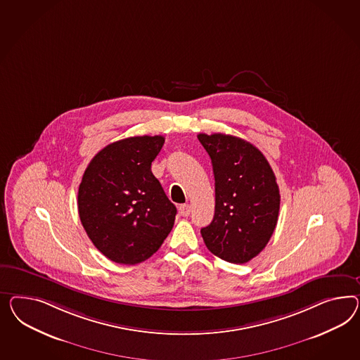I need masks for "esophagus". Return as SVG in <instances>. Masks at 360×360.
Segmentation results:
<instances>
[{
    "label": "esophagus",
    "instance_id": "esophagus-1",
    "mask_svg": "<svg viewBox=\"0 0 360 360\" xmlns=\"http://www.w3.org/2000/svg\"><path fill=\"white\" fill-rule=\"evenodd\" d=\"M178 211H179V214L181 216H184V217H187L190 212H191V207L188 205H181L178 207Z\"/></svg>",
    "mask_w": 360,
    "mask_h": 360
}]
</instances>
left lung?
Segmentation results:
<instances>
[{"label":"left lung","instance_id":"8db88e82","mask_svg":"<svg viewBox=\"0 0 360 360\" xmlns=\"http://www.w3.org/2000/svg\"><path fill=\"white\" fill-rule=\"evenodd\" d=\"M214 175V220L200 233L211 253L226 262H249L270 241L281 208L271 166L240 137L199 134Z\"/></svg>","mask_w":360,"mask_h":360}]
</instances>
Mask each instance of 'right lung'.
Returning <instances> with one entry per match:
<instances>
[{
	"instance_id": "obj_1",
	"label": "right lung",
	"mask_w": 360,
	"mask_h": 360,
	"mask_svg": "<svg viewBox=\"0 0 360 360\" xmlns=\"http://www.w3.org/2000/svg\"><path fill=\"white\" fill-rule=\"evenodd\" d=\"M164 136L127 137L99 150L78 187V214L101 253L120 264L144 262L174 225L176 208L152 173Z\"/></svg>"
}]
</instances>
